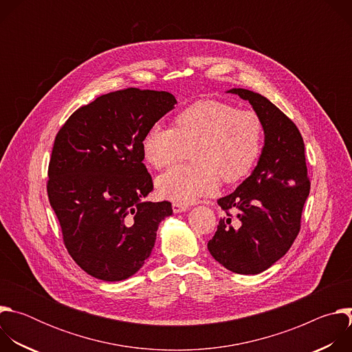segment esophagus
<instances>
[{
	"label": "esophagus",
	"instance_id": "34e87169",
	"mask_svg": "<svg viewBox=\"0 0 352 352\" xmlns=\"http://www.w3.org/2000/svg\"><path fill=\"white\" fill-rule=\"evenodd\" d=\"M186 206L185 205H181V204H173V212L174 213H184L186 212Z\"/></svg>",
	"mask_w": 352,
	"mask_h": 352
}]
</instances>
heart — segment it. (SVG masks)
I'll return each instance as SVG.
<instances>
[{"instance_id": "heart-1", "label": "heart", "mask_w": 352, "mask_h": 352, "mask_svg": "<svg viewBox=\"0 0 352 352\" xmlns=\"http://www.w3.org/2000/svg\"><path fill=\"white\" fill-rule=\"evenodd\" d=\"M263 122L248 110L217 100H200L181 111L174 128L155 125L142 142L146 162L157 170L184 160L157 178L159 193L175 204L189 205L213 195L220 178L226 184L243 179L256 166L263 147Z\"/></svg>"}]
</instances>
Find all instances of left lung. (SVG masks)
I'll use <instances>...</instances> for the list:
<instances>
[{
  "instance_id": "obj_1",
  "label": "left lung",
  "mask_w": 352,
  "mask_h": 352,
  "mask_svg": "<svg viewBox=\"0 0 352 352\" xmlns=\"http://www.w3.org/2000/svg\"><path fill=\"white\" fill-rule=\"evenodd\" d=\"M227 93L246 100L261 117L265 144L250 175L217 200L227 216L220 219L208 249L232 273L259 274L288 252L299 232L311 189L305 144L295 124L262 94L238 87Z\"/></svg>"
}]
</instances>
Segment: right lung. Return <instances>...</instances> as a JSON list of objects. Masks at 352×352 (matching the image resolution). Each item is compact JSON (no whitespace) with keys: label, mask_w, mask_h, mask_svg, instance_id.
Returning a JSON list of instances; mask_svg holds the SVG:
<instances>
[{"label":"right lung","mask_w":352,"mask_h":352,"mask_svg":"<svg viewBox=\"0 0 352 352\" xmlns=\"http://www.w3.org/2000/svg\"><path fill=\"white\" fill-rule=\"evenodd\" d=\"M177 104L168 91L125 89L78 109L57 133L47 193L72 259L90 276L121 281L152 254L170 202L142 163L146 132Z\"/></svg>","instance_id":"obj_1"}]
</instances>
